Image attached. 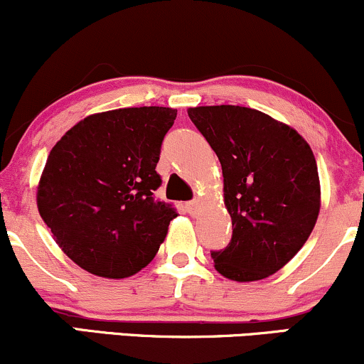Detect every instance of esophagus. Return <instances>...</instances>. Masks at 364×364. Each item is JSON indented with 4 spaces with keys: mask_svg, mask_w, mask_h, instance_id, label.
I'll return each instance as SVG.
<instances>
[{
    "mask_svg": "<svg viewBox=\"0 0 364 364\" xmlns=\"http://www.w3.org/2000/svg\"><path fill=\"white\" fill-rule=\"evenodd\" d=\"M198 208H200V200L198 198L191 200V202L186 203V210H188V214H190V215H196Z\"/></svg>",
    "mask_w": 364,
    "mask_h": 364,
    "instance_id": "esophagus-1",
    "label": "esophagus"
}]
</instances>
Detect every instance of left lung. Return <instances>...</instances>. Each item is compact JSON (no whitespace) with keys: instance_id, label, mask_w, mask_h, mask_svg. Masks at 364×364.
Listing matches in <instances>:
<instances>
[{"instance_id":"obj_1","label":"left lung","mask_w":364,"mask_h":364,"mask_svg":"<svg viewBox=\"0 0 364 364\" xmlns=\"http://www.w3.org/2000/svg\"><path fill=\"white\" fill-rule=\"evenodd\" d=\"M188 116L219 157L232 237L212 252L236 282L281 270L310 237L320 212V178L308 141L282 121L241 106L190 107Z\"/></svg>"}]
</instances>
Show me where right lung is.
Here are the masks:
<instances>
[{
	"label": "right lung",
	"mask_w": 364,
	"mask_h": 364,
	"mask_svg": "<svg viewBox=\"0 0 364 364\" xmlns=\"http://www.w3.org/2000/svg\"><path fill=\"white\" fill-rule=\"evenodd\" d=\"M176 114L159 106L97 112L49 152L37 208L58 246L87 272L129 277L159 252L178 215L154 196L161 145Z\"/></svg>",
	"instance_id": "add662e5"
}]
</instances>
